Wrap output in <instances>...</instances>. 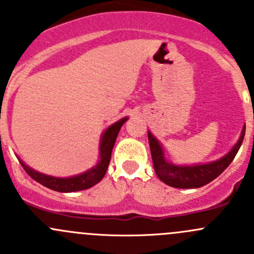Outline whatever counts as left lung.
<instances>
[{"instance_id": "8db88e82", "label": "left lung", "mask_w": 254, "mask_h": 254, "mask_svg": "<svg viewBox=\"0 0 254 254\" xmlns=\"http://www.w3.org/2000/svg\"><path fill=\"white\" fill-rule=\"evenodd\" d=\"M245 131L246 125L243 127L241 136L236 145L224 157L212 161V162L204 163V165L193 166H177L167 162L160 141L148 131V142H150L151 156H152L153 168H155L156 175L163 183L175 187V188H200V187L214 181L216 177H219L229 167V165L232 162V160H234L238 150H240L241 145H242Z\"/></svg>"}]
</instances>
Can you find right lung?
<instances>
[{
	"mask_svg": "<svg viewBox=\"0 0 254 254\" xmlns=\"http://www.w3.org/2000/svg\"><path fill=\"white\" fill-rule=\"evenodd\" d=\"M127 120V117L123 118V119L118 120L117 123L112 124L106 131L103 132L101 137V145H99V161L94 167L91 170L86 171V172L81 173V175L68 177V178H58V177H51L44 173H40L30 168L29 166L25 165L23 161L19 160L20 165L24 168L25 172L32 177L34 181L38 183L43 184L49 189H53L55 191H61V193H72V191L84 190L98 182L103 179L104 175L107 172L109 162H111V156L113 147H114L115 140H117L119 130L122 125Z\"/></svg>",
	"mask_w": 254,
	"mask_h": 254,
	"instance_id": "right-lung-1",
	"label": "right lung"
}]
</instances>
